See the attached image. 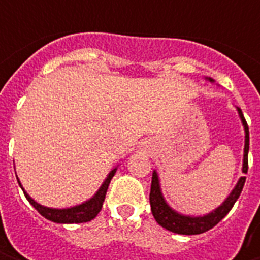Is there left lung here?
<instances>
[{"mask_svg":"<svg viewBox=\"0 0 260 260\" xmlns=\"http://www.w3.org/2000/svg\"><path fill=\"white\" fill-rule=\"evenodd\" d=\"M208 81L214 82L211 78H207ZM239 115L242 118V123L245 127V155H243V172L247 174V153H249V127L245 120V115L242 113L240 108H237ZM246 176H242L239 179V182L236 184L235 189L232 191V194L225 198V201L220 205L218 208H215L214 211H211L210 214L203 215V217H191V215H182L179 213L174 211L169 205L166 204L165 198L160 191V185H159V178L156 171H153L152 175V185H150V208H152V214L157 221V224H160L164 229L178 233V235H200L208 232L210 229H213L215 224H218L225 215L229 214V211L233 208V205L237 201V198L242 194V189L245 186Z\"/></svg>","mask_w":260,"mask_h":260,"instance_id":"8db88e82","label":"left lung"}]
</instances>
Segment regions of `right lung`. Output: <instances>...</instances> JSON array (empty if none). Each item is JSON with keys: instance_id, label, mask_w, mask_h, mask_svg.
Instances as JSON below:
<instances>
[{"instance_id": "obj_1", "label": "right lung", "mask_w": 260, "mask_h": 260, "mask_svg": "<svg viewBox=\"0 0 260 260\" xmlns=\"http://www.w3.org/2000/svg\"><path fill=\"white\" fill-rule=\"evenodd\" d=\"M115 171L117 169L114 168L108 174L107 179L104 181V184L101 185V188L96 191V194L91 200H88V201L82 203V204L75 205V207L62 208V210H59V208H49V207H43V205L37 204L35 200L23 189V186L20 184L18 178H17V181H18V184L21 186L25 198L28 200V203L33 205L36 210L43 215L45 218L50 220V221H55V223H62V224H66V223L68 224H71V223H86V221H91L92 218H95L98 215V213L101 211L103 203H104L105 200V194H107V189H108V185L111 182V178L114 176Z\"/></svg>"}]
</instances>
